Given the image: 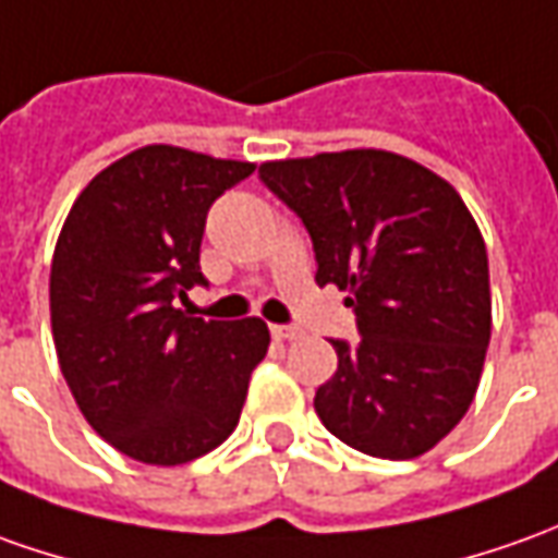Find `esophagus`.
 <instances>
[{
	"label": "esophagus",
	"instance_id": "esophagus-1",
	"mask_svg": "<svg viewBox=\"0 0 558 558\" xmlns=\"http://www.w3.org/2000/svg\"><path fill=\"white\" fill-rule=\"evenodd\" d=\"M271 336H275V339H280V342H290V339H299V336H302V329H299V327H278V324H275V327H271Z\"/></svg>",
	"mask_w": 558,
	"mask_h": 558
}]
</instances>
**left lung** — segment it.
<instances>
[{"mask_svg":"<svg viewBox=\"0 0 558 558\" xmlns=\"http://www.w3.org/2000/svg\"><path fill=\"white\" fill-rule=\"evenodd\" d=\"M311 234L320 287L348 290L360 342L314 393L332 437L375 458L430 452L476 397L492 336L486 241L452 185L385 149L265 161Z\"/></svg>","mask_w":558,"mask_h":558,"instance_id":"8db88e82","label":"left lung"}]
</instances>
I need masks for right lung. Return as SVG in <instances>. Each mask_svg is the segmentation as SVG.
Instances as JSON below:
<instances>
[{
  "instance_id": "add662e5",
  "label": "right lung",
  "mask_w": 558,
  "mask_h": 558,
  "mask_svg": "<svg viewBox=\"0 0 558 558\" xmlns=\"http://www.w3.org/2000/svg\"><path fill=\"white\" fill-rule=\"evenodd\" d=\"M256 165L143 146L90 180L51 259V332L82 415L121 454L173 468L226 442L268 327L201 320L177 299L201 275L207 210Z\"/></svg>"
}]
</instances>
